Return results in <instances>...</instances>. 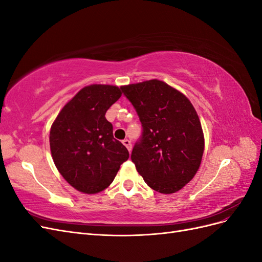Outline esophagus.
<instances>
[{
	"label": "esophagus",
	"instance_id": "obj_1",
	"mask_svg": "<svg viewBox=\"0 0 262 262\" xmlns=\"http://www.w3.org/2000/svg\"><path fill=\"white\" fill-rule=\"evenodd\" d=\"M122 143H123V145L128 148V150L130 152L131 150V148H132V144H131V141L130 140H128V139H124L123 141H122Z\"/></svg>",
	"mask_w": 262,
	"mask_h": 262
}]
</instances>
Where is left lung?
I'll return each mask as SVG.
<instances>
[{"label":"left lung","instance_id":"8db88e82","mask_svg":"<svg viewBox=\"0 0 262 262\" xmlns=\"http://www.w3.org/2000/svg\"><path fill=\"white\" fill-rule=\"evenodd\" d=\"M142 124L131 160L148 187L173 193L191 180L201 164L204 139L191 102L158 80L122 87Z\"/></svg>","mask_w":262,"mask_h":262}]
</instances>
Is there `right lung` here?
Wrapping results in <instances>:
<instances>
[{"mask_svg":"<svg viewBox=\"0 0 262 262\" xmlns=\"http://www.w3.org/2000/svg\"><path fill=\"white\" fill-rule=\"evenodd\" d=\"M122 87L90 85L62 108L50 130L53 162L69 184L84 193H97L114 181L129 158L114 138L105 115L120 98Z\"/></svg>","mask_w":262,"mask_h":262,"instance_id":"1","label":"right lung"}]
</instances>
